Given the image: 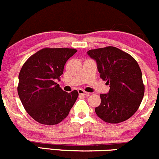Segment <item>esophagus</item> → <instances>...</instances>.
<instances>
[{"label": "esophagus", "mask_w": 159, "mask_h": 159, "mask_svg": "<svg viewBox=\"0 0 159 159\" xmlns=\"http://www.w3.org/2000/svg\"><path fill=\"white\" fill-rule=\"evenodd\" d=\"M78 93H79V94L83 95V96H85V97L89 96V93H88V92H86V91H83V90H81V89H79V90H78Z\"/></svg>", "instance_id": "34e87169"}]
</instances>
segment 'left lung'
Wrapping results in <instances>:
<instances>
[{
  "label": "left lung",
  "mask_w": 159,
  "mask_h": 159,
  "mask_svg": "<svg viewBox=\"0 0 159 159\" xmlns=\"http://www.w3.org/2000/svg\"><path fill=\"white\" fill-rule=\"evenodd\" d=\"M87 53L96 61L101 78L110 86L109 92L100 95L101 102L95 108L97 115L109 123L128 120L139 107L145 92L137 61L113 46L91 49Z\"/></svg>",
  "instance_id": "8db88e82"
}]
</instances>
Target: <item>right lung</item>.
Here are the masks:
<instances>
[{"mask_svg":"<svg viewBox=\"0 0 159 159\" xmlns=\"http://www.w3.org/2000/svg\"><path fill=\"white\" fill-rule=\"evenodd\" d=\"M77 52L68 48H45L30 56L19 74L17 91L23 107L36 121L58 124L69 113L78 97L67 93L56 83L66 61Z\"/></svg>","mask_w":159,"mask_h":159,"instance_id":"add662e5","label":"right lung"}]
</instances>
